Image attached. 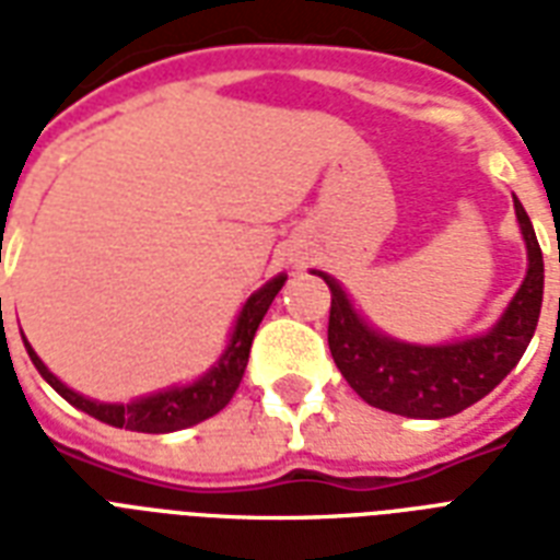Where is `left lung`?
Instances as JSON below:
<instances>
[{"label": "left lung", "mask_w": 560, "mask_h": 560, "mask_svg": "<svg viewBox=\"0 0 560 560\" xmlns=\"http://www.w3.org/2000/svg\"><path fill=\"white\" fill-rule=\"evenodd\" d=\"M514 211L526 241L529 270L503 316L482 337L447 342V346L392 340L386 334L374 331L354 311L340 281L331 279L328 272L314 270L331 290V316H328L331 358L351 389L366 404L407 418H447L486 398L517 366L532 334L538 328L540 302H544V255L529 214L517 197H514Z\"/></svg>", "instance_id": "obj_1"}]
</instances>
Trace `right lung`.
Returning <instances> with one entry per match:
<instances>
[{
    "mask_svg": "<svg viewBox=\"0 0 560 560\" xmlns=\"http://www.w3.org/2000/svg\"><path fill=\"white\" fill-rule=\"evenodd\" d=\"M284 281H288V276L281 272V276L270 279L261 290H255L253 296L246 299L235 328H232V337H229L226 351L220 354L218 363L202 374L200 381L186 383V386H171V389L148 395V398L130 400V404H101V400L83 398V395L69 389L63 381H57L55 374L48 372L46 363L37 358V351L31 349L25 337H22V342H25L31 363L46 377L48 386L57 395H63L72 407L83 409L86 416L98 418V421H104L109 427L136 430V433H174V430H186V427L200 424V421L220 412L232 400L235 389L241 386V377H244L255 331H258L264 314L270 311L276 293L284 288Z\"/></svg>",
    "mask_w": 560,
    "mask_h": 560,
    "instance_id": "right-lung-1",
    "label": "right lung"
}]
</instances>
